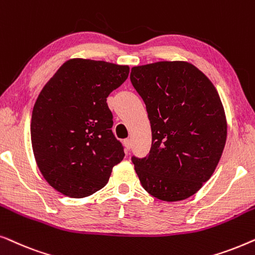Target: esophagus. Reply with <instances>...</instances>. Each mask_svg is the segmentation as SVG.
<instances>
[{
    "label": "esophagus",
    "instance_id": "34e87169",
    "mask_svg": "<svg viewBox=\"0 0 255 255\" xmlns=\"http://www.w3.org/2000/svg\"><path fill=\"white\" fill-rule=\"evenodd\" d=\"M124 145H125V147H127V149L128 151V149L131 148V146H132V144H131V139H125L124 140Z\"/></svg>",
    "mask_w": 255,
    "mask_h": 255
}]
</instances>
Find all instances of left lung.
I'll return each instance as SVG.
<instances>
[{
    "instance_id": "obj_1",
    "label": "left lung",
    "mask_w": 255,
    "mask_h": 255,
    "mask_svg": "<svg viewBox=\"0 0 255 255\" xmlns=\"http://www.w3.org/2000/svg\"><path fill=\"white\" fill-rule=\"evenodd\" d=\"M132 86L146 104L152 146L132 156L144 189L161 201L197 193L217 167L228 125L210 80L186 61H159L131 69Z\"/></svg>"
}]
</instances>
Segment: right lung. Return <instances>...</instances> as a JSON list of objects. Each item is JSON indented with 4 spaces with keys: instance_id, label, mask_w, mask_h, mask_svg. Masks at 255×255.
I'll use <instances>...</instances> for the list:
<instances>
[{
    "instance_id": "obj_1",
    "label": "right lung",
    "mask_w": 255,
    "mask_h": 255,
    "mask_svg": "<svg viewBox=\"0 0 255 255\" xmlns=\"http://www.w3.org/2000/svg\"><path fill=\"white\" fill-rule=\"evenodd\" d=\"M128 72V66L71 59L38 95L31 118L34 159L44 179L66 196L82 198L102 189L123 160L107 97Z\"/></svg>"
}]
</instances>
